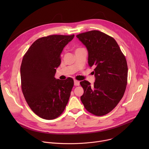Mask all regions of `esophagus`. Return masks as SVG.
Here are the masks:
<instances>
[{
  "label": "esophagus",
  "instance_id": "1",
  "mask_svg": "<svg viewBox=\"0 0 149 149\" xmlns=\"http://www.w3.org/2000/svg\"><path fill=\"white\" fill-rule=\"evenodd\" d=\"M74 86H79V82L78 81H77V80H74Z\"/></svg>",
  "mask_w": 149,
  "mask_h": 149
}]
</instances>
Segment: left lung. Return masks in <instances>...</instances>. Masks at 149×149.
I'll use <instances>...</instances> for the list:
<instances>
[{
	"label": "left lung",
	"mask_w": 149,
	"mask_h": 149,
	"mask_svg": "<svg viewBox=\"0 0 149 149\" xmlns=\"http://www.w3.org/2000/svg\"><path fill=\"white\" fill-rule=\"evenodd\" d=\"M77 37L87 49L89 67L95 68L93 86L86 80L80 82L84 89L81 100L88 112L105 115L124 95L128 75L126 59L116 40L102 32L91 31Z\"/></svg>",
	"instance_id": "1"
}]
</instances>
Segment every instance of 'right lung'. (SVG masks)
Instances as JSON below:
<instances>
[{
    "label": "right lung",
    "instance_id": "1",
    "mask_svg": "<svg viewBox=\"0 0 149 149\" xmlns=\"http://www.w3.org/2000/svg\"><path fill=\"white\" fill-rule=\"evenodd\" d=\"M74 35H52L35 40L24 56L20 66L21 87L31 109L39 117L53 120L64 111L74 80L55 78L61 54Z\"/></svg>",
    "mask_w": 149,
    "mask_h": 149
}]
</instances>
